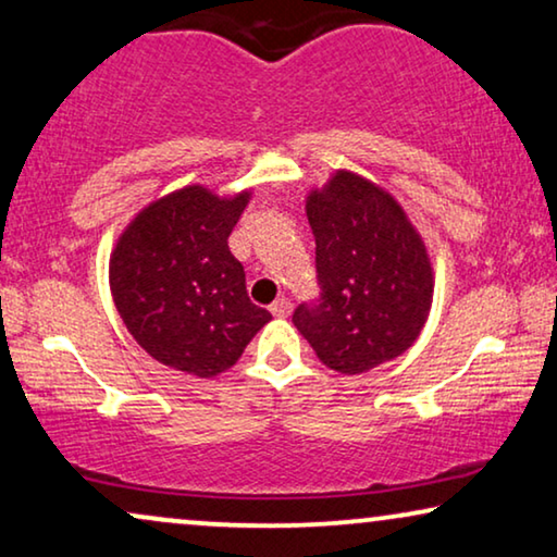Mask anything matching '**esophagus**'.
<instances>
[{"mask_svg": "<svg viewBox=\"0 0 557 557\" xmlns=\"http://www.w3.org/2000/svg\"><path fill=\"white\" fill-rule=\"evenodd\" d=\"M289 310H293V305H289V300H285V297H280L277 302H272V308H270V312L275 318H287Z\"/></svg>", "mask_w": 557, "mask_h": 557, "instance_id": "1", "label": "esophagus"}]
</instances>
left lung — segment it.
Returning <instances> with one entry per match:
<instances>
[{
  "mask_svg": "<svg viewBox=\"0 0 557 557\" xmlns=\"http://www.w3.org/2000/svg\"><path fill=\"white\" fill-rule=\"evenodd\" d=\"M305 211L323 300L295 310L297 331L346 375L406 354L432 310L434 268L401 203L371 178L338 169L308 191Z\"/></svg>",
  "mask_w": 557,
  "mask_h": 557,
  "instance_id": "1",
  "label": "left lung"
}]
</instances>
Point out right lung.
<instances>
[{
    "mask_svg": "<svg viewBox=\"0 0 557 557\" xmlns=\"http://www.w3.org/2000/svg\"><path fill=\"white\" fill-rule=\"evenodd\" d=\"M252 189L224 194L189 184L153 199L115 239L108 282L133 341L174 371L214 379L272 320L249 300L230 234Z\"/></svg>",
    "mask_w": 557,
    "mask_h": 557,
    "instance_id": "add662e5",
    "label": "right lung"
}]
</instances>
